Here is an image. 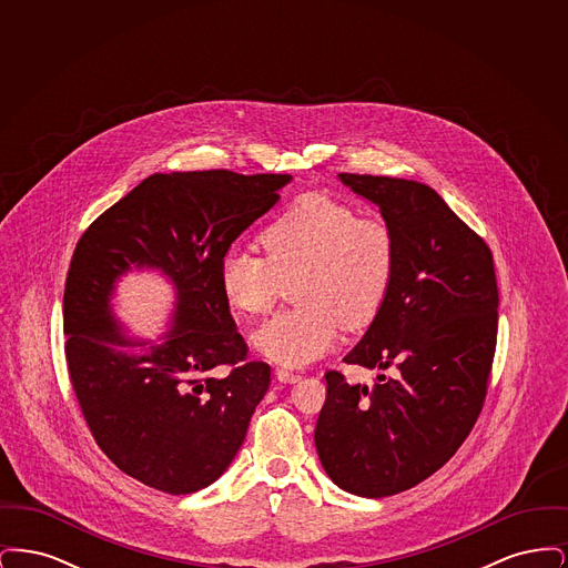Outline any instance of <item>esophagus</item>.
<instances>
[{
    "label": "esophagus",
    "mask_w": 568,
    "mask_h": 568,
    "mask_svg": "<svg viewBox=\"0 0 568 568\" xmlns=\"http://www.w3.org/2000/svg\"><path fill=\"white\" fill-rule=\"evenodd\" d=\"M274 375H276V378H278L281 383H296L297 378H300L297 373H292V371H287V368H276Z\"/></svg>",
    "instance_id": "esophagus-1"
}]
</instances>
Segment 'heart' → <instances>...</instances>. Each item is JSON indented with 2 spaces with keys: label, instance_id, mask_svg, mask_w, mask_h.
<instances>
[{
  "label": "heart",
  "instance_id": "heart-1",
  "mask_svg": "<svg viewBox=\"0 0 568 568\" xmlns=\"http://www.w3.org/2000/svg\"><path fill=\"white\" fill-rule=\"evenodd\" d=\"M264 257L230 246L219 262V292L244 317L268 313L294 278L296 308L253 334L255 349L283 366H304L332 349L343 325L362 329L383 311L398 264L396 232L378 215L308 191L260 232Z\"/></svg>",
  "mask_w": 568,
  "mask_h": 568
}]
</instances>
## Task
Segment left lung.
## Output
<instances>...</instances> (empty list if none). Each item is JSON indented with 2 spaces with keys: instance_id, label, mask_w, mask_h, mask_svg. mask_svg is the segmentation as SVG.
Returning a JSON list of instances; mask_svg holds the SVG:
<instances>
[{
  "instance_id": "obj_1",
  "label": "left lung",
  "mask_w": 568,
  "mask_h": 568,
  "mask_svg": "<svg viewBox=\"0 0 568 568\" xmlns=\"http://www.w3.org/2000/svg\"><path fill=\"white\" fill-rule=\"evenodd\" d=\"M396 232L392 292L347 364L383 371L373 387L325 373L317 454L343 489L383 498L452 458L486 403L498 336V285L486 241L428 185L338 174Z\"/></svg>"
}]
</instances>
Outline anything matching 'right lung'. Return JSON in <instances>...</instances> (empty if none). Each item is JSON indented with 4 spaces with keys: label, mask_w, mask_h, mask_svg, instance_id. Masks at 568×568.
Instances as JSON below:
<instances>
[{
    "label": "right lung",
    "mask_w": 568,
    "mask_h": 568,
    "mask_svg": "<svg viewBox=\"0 0 568 568\" xmlns=\"http://www.w3.org/2000/svg\"><path fill=\"white\" fill-rule=\"evenodd\" d=\"M290 174L232 170L153 174L82 232L63 292L65 362L82 417L116 468L179 496L211 486L243 445L271 385L248 362L219 292V262L278 200ZM130 265L162 267L178 285V325L162 348L130 356L108 297ZM226 366L223 378L215 368Z\"/></svg>",
    "instance_id": "1"
}]
</instances>
